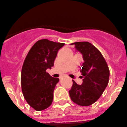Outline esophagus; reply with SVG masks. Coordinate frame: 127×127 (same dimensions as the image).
I'll return each mask as SVG.
<instances>
[{"label":"esophagus","mask_w":127,"mask_h":127,"mask_svg":"<svg viewBox=\"0 0 127 127\" xmlns=\"http://www.w3.org/2000/svg\"><path fill=\"white\" fill-rule=\"evenodd\" d=\"M60 80H61V79H62V78H60Z\"/></svg>","instance_id":"1"}]
</instances>
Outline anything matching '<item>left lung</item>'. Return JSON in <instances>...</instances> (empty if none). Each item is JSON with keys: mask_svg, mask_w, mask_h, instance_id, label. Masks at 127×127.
<instances>
[{"mask_svg": "<svg viewBox=\"0 0 127 127\" xmlns=\"http://www.w3.org/2000/svg\"><path fill=\"white\" fill-rule=\"evenodd\" d=\"M71 44L75 45L83 54L85 62L80 71L83 82L79 85L73 80L69 96L77 105L90 106L99 99L108 84V66L100 51L90 42H76Z\"/></svg>", "mask_w": 127, "mask_h": 127, "instance_id": "1", "label": "left lung"}]
</instances>
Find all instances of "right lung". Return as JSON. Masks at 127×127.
Masks as SVG:
<instances>
[{"mask_svg": "<svg viewBox=\"0 0 127 127\" xmlns=\"http://www.w3.org/2000/svg\"><path fill=\"white\" fill-rule=\"evenodd\" d=\"M64 43L48 39L37 41L31 48L21 71V87L28 103L36 111L49 107L53 100V92L59 79L46 72L54 66L59 49Z\"/></svg>", "mask_w": 127, "mask_h": 127, "instance_id": "obj_1", "label": "right lung"}]
</instances>
